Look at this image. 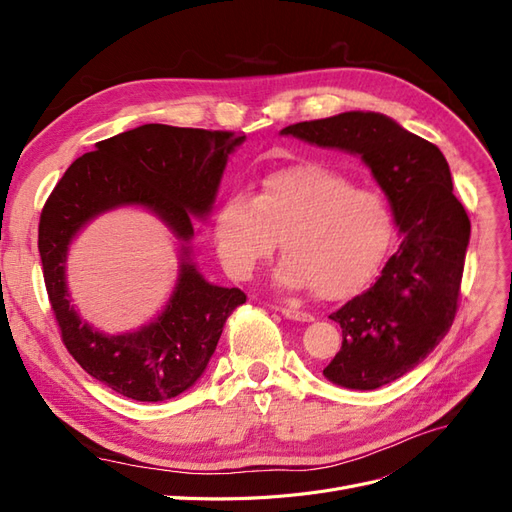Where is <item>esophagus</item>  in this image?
<instances>
[{
  "mask_svg": "<svg viewBox=\"0 0 512 512\" xmlns=\"http://www.w3.org/2000/svg\"><path fill=\"white\" fill-rule=\"evenodd\" d=\"M282 316L290 318V320H297V322H312L314 316L309 312H303V309H294V307H280Z\"/></svg>",
  "mask_w": 512,
  "mask_h": 512,
  "instance_id": "obj_1",
  "label": "esophagus"
}]
</instances>
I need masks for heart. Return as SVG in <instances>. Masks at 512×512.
I'll return each instance as SVG.
<instances>
[{
    "label": "heart",
    "instance_id": "b5f03b06",
    "mask_svg": "<svg viewBox=\"0 0 512 512\" xmlns=\"http://www.w3.org/2000/svg\"><path fill=\"white\" fill-rule=\"evenodd\" d=\"M215 245L235 280H250L282 239L286 258L275 280L344 299L376 273L393 235L386 198L359 188L324 164H297L269 175L252 198L230 194L215 213Z\"/></svg>",
    "mask_w": 512,
    "mask_h": 512
}]
</instances>
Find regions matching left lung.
Masks as SVG:
<instances>
[{"mask_svg":"<svg viewBox=\"0 0 512 512\" xmlns=\"http://www.w3.org/2000/svg\"><path fill=\"white\" fill-rule=\"evenodd\" d=\"M282 134L359 153L391 200L401 243L376 284L329 316L344 339L324 367L346 389H380L414 369L451 329L470 218L442 151L389 117L350 111L294 123Z\"/></svg>","mask_w":512,"mask_h":512,"instance_id":"obj_1","label":"left lung"}]
</instances>
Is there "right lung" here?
<instances>
[{
	"mask_svg": "<svg viewBox=\"0 0 512 512\" xmlns=\"http://www.w3.org/2000/svg\"><path fill=\"white\" fill-rule=\"evenodd\" d=\"M243 138L226 130L147 123L74 160L46 198L38 250L61 342L89 376L123 397L164 401L188 391L203 376L228 316L247 297L239 288L205 282L192 262H183L162 316L136 333L108 337L70 307L68 245L85 222L119 205L149 207L179 239H192V215L209 213L230 151Z\"/></svg>",
	"mask_w": 512,
	"mask_h": 512,
	"instance_id": "obj_1",
	"label": "right lung"
}]
</instances>
